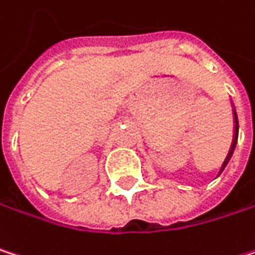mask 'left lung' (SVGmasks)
I'll return each instance as SVG.
<instances>
[{"mask_svg":"<svg viewBox=\"0 0 255 255\" xmlns=\"http://www.w3.org/2000/svg\"><path fill=\"white\" fill-rule=\"evenodd\" d=\"M238 136H239V121H238V115H236V110H234V133H233V140H231V146H230V149H228V154H227V157H225V160H224V163H222V166H221L219 174L224 171V168L227 166L228 160H230L231 155H233V151H234V148H236V143H238Z\"/></svg>","mask_w":255,"mask_h":255,"instance_id":"left-lung-1","label":"left lung"}]
</instances>
